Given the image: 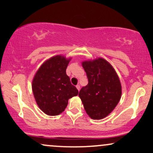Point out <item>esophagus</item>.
Wrapping results in <instances>:
<instances>
[{"mask_svg":"<svg viewBox=\"0 0 153 153\" xmlns=\"http://www.w3.org/2000/svg\"><path fill=\"white\" fill-rule=\"evenodd\" d=\"M76 88H77V89H78V90L79 91V90H80V85H76Z\"/></svg>","mask_w":153,"mask_h":153,"instance_id":"1","label":"esophagus"}]
</instances>
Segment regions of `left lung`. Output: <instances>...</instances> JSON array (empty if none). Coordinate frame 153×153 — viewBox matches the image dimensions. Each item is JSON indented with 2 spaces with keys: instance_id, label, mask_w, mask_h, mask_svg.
I'll return each mask as SVG.
<instances>
[{
  "instance_id": "obj_1",
  "label": "left lung",
  "mask_w": 153,
  "mask_h": 153,
  "mask_svg": "<svg viewBox=\"0 0 153 153\" xmlns=\"http://www.w3.org/2000/svg\"><path fill=\"white\" fill-rule=\"evenodd\" d=\"M82 65L88 84L82 87L79 97L89 117L102 119L114 109L121 96V85L112 65L102 58L85 61Z\"/></svg>"
}]
</instances>
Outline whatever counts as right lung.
I'll return each mask as SVG.
<instances>
[{
    "instance_id": "right-lung-1",
    "label": "right lung",
    "mask_w": 153,
    "mask_h": 153,
    "mask_svg": "<svg viewBox=\"0 0 153 153\" xmlns=\"http://www.w3.org/2000/svg\"><path fill=\"white\" fill-rule=\"evenodd\" d=\"M71 59L61 55L50 58L34 75L32 92L38 107L46 114H60L66 108L68 100L78 94L65 72Z\"/></svg>"
}]
</instances>
